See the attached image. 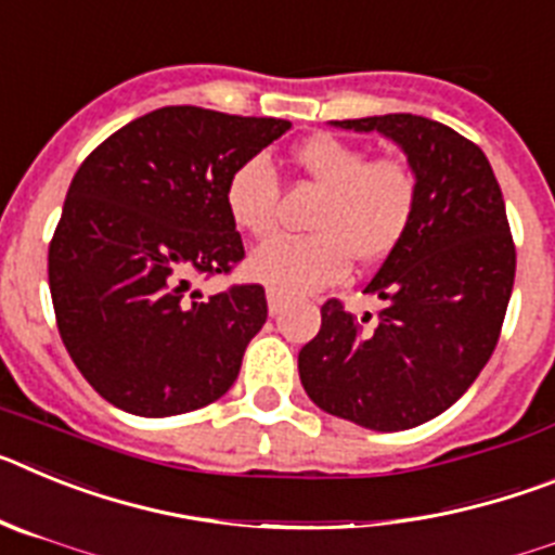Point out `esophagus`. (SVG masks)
Returning a JSON list of instances; mask_svg holds the SVG:
<instances>
[{
	"instance_id": "esophagus-1",
	"label": "esophagus",
	"mask_w": 555,
	"mask_h": 555,
	"mask_svg": "<svg viewBox=\"0 0 555 555\" xmlns=\"http://www.w3.org/2000/svg\"><path fill=\"white\" fill-rule=\"evenodd\" d=\"M267 302H269V313H281L283 311V294L274 292V288H267Z\"/></svg>"
}]
</instances>
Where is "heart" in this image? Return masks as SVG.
<instances>
[{
    "instance_id": "b5f03b06",
    "label": "heart",
    "mask_w": 555,
    "mask_h": 555,
    "mask_svg": "<svg viewBox=\"0 0 555 555\" xmlns=\"http://www.w3.org/2000/svg\"><path fill=\"white\" fill-rule=\"evenodd\" d=\"M292 158L322 191L308 219L311 235H278L261 244L247 269L281 294H306L341 281L350 261L375 263L405 238L420 208V178L400 155H377L364 144L320 132L300 141ZM281 183L267 155H249L230 171L224 208L242 233L263 238L278 224Z\"/></svg>"
}]
</instances>
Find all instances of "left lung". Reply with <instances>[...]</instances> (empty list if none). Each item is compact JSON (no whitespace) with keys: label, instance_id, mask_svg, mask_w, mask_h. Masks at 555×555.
<instances>
[{"label":"left lung","instance_id":"left-lung-1","mask_svg":"<svg viewBox=\"0 0 555 555\" xmlns=\"http://www.w3.org/2000/svg\"><path fill=\"white\" fill-rule=\"evenodd\" d=\"M395 139L420 178L405 238L364 286L384 308L358 320L322 306L300 350V380L322 411L372 430H409L459 400L498 345L517 249L487 155L453 127L414 113L336 121Z\"/></svg>","mask_w":555,"mask_h":555}]
</instances>
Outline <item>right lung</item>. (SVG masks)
Instances as JSON below:
<instances>
[{
	"mask_svg": "<svg viewBox=\"0 0 555 555\" xmlns=\"http://www.w3.org/2000/svg\"><path fill=\"white\" fill-rule=\"evenodd\" d=\"M292 127L169 105L80 164L49 242V292L68 356L107 403L139 416L203 409L233 386L267 322L261 283L205 297L244 261L224 208L230 171Z\"/></svg>",
	"mask_w": 555,
	"mask_h": 555,
	"instance_id": "add662e5",
	"label": "right lung"
}]
</instances>
